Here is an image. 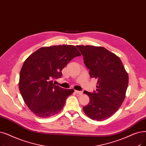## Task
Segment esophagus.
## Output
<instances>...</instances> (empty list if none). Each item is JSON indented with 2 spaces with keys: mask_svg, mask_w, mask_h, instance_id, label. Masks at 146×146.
Segmentation results:
<instances>
[{
  "mask_svg": "<svg viewBox=\"0 0 146 146\" xmlns=\"http://www.w3.org/2000/svg\"><path fill=\"white\" fill-rule=\"evenodd\" d=\"M75 92H76V93H77L78 94H79V95H82L83 94V92L82 91H77V90H76L75 91Z\"/></svg>",
  "mask_w": 146,
  "mask_h": 146,
  "instance_id": "obj_1",
  "label": "esophagus"
}]
</instances>
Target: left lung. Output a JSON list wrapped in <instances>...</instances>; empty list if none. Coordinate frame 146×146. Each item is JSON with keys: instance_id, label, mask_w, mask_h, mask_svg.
Returning a JSON list of instances; mask_svg holds the SVG:
<instances>
[{"instance_id": "8db88e82", "label": "left lung", "mask_w": 146, "mask_h": 146, "mask_svg": "<svg viewBox=\"0 0 146 146\" xmlns=\"http://www.w3.org/2000/svg\"><path fill=\"white\" fill-rule=\"evenodd\" d=\"M90 70L91 78L98 80L96 91H86L90 103L84 111L92 120L101 121L111 117L119 109L125 98L128 74L122 62L115 54L104 47L77 45Z\"/></svg>"}]
</instances>
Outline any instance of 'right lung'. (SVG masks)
<instances>
[{"mask_svg": "<svg viewBox=\"0 0 146 146\" xmlns=\"http://www.w3.org/2000/svg\"><path fill=\"white\" fill-rule=\"evenodd\" d=\"M80 55L73 45H54L39 48L25 60L19 90L25 103L36 116L46 118L62 110L74 90L55 85L54 80L61 77L62 70Z\"/></svg>", "mask_w": 146, "mask_h": 146, "instance_id": "right-lung-1", "label": "right lung"}]
</instances>
